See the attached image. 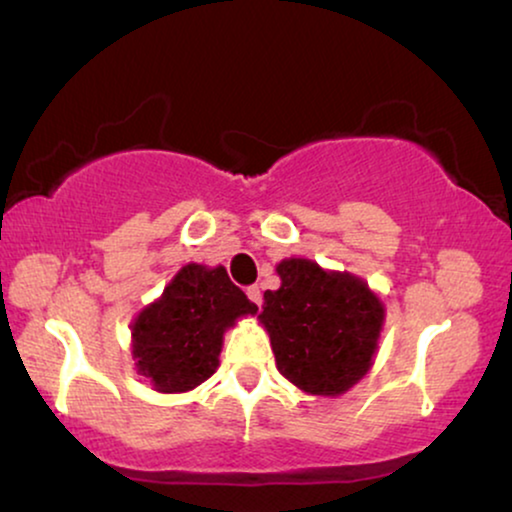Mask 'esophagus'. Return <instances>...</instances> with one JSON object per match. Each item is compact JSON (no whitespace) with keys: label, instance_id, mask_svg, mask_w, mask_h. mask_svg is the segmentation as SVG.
Segmentation results:
<instances>
[{"label":"esophagus","instance_id":"34e87169","mask_svg":"<svg viewBox=\"0 0 512 512\" xmlns=\"http://www.w3.org/2000/svg\"><path fill=\"white\" fill-rule=\"evenodd\" d=\"M247 296L251 298V301H254L258 308H261V303H263V294H261V287H258V284H251V287L247 289Z\"/></svg>","mask_w":512,"mask_h":512}]
</instances>
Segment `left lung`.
Listing matches in <instances>:
<instances>
[{"mask_svg": "<svg viewBox=\"0 0 512 512\" xmlns=\"http://www.w3.org/2000/svg\"><path fill=\"white\" fill-rule=\"evenodd\" d=\"M277 272L282 287L265 291L261 313L277 369L305 393H345L371 367L383 305L362 280L305 258L282 261Z\"/></svg>", "mask_w": 512, "mask_h": 512, "instance_id": "left-lung-1", "label": "left lung"}]
</instances>
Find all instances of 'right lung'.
<instances>
[{
    "label": "right lung",
    "mask_w": 512,
    "mask_h": 512,
    "mask_svg": "<svg viewBox=\"0 0 512 512\" xmlns=\"http://www.w3.org/2000/svg\"><path fill=\"white\" fill-rule=\"evenodd\" d=\"M256 310L223 265H185L134 322L136 367L162 393L192 390L216 371L223 331Z\"/></svg>",
    "instance_id": "1"
}]
</instances>
